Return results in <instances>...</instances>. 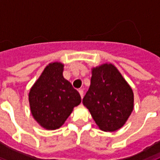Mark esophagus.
Segmentation results:
<instances>
[{
  "mask_svg": "<svg viewBox=\"0 0 160 160\" xmlns=\"http://www.w3.org/2000/svg\"><path fill=\"white\" fill-rule=\"evenodd\" d=\"M78 92H79V94H80V96H81V98H82V97H83V91H82V90H79Z\"/></svg>",
  "mask_w": 160,
  "mask_h": 160,
  "instance_id": "esophagus-1",
  "label": "esophagus"
}]
</instances>
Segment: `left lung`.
Returning a JSON list of instances; mask_svg holds the SVG:
<instances>
[{
	"instance_id": "left-lung-1",
	"label": "left lung",
	"mask_w": 160,
	"mask_h": 160,
	"mask_svg": "<svg viewBox=\"0 0 160 160\" xmlns=\"http://www.w3.org/2000/svg\"><path fill=\"white\" fill-rule=\"evenodd\" d=\"M91 86L82 103L100 130L115 132L128 120L134 107L132 87L112 63L91 69Z\"/></svg>"
}]
</instances>
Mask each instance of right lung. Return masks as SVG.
<instances>
[{
	"label": "right lung",
	"mask_w": 160,
	"mask_h": 160,
	"mask_svg": "<svg viewBox=\"0 0 160 160\" xmlns=\"http://www.w3.org/2000/svg\"><path fill=\"white\" fill-rule=\"evenodd\" d=\"M63 63L50 62L45 67L28 93L30 112L42 128H60L81 103V97L62 76Z\"/></svg>",
	"instance_id": "add662e5"
}]
</instances>
